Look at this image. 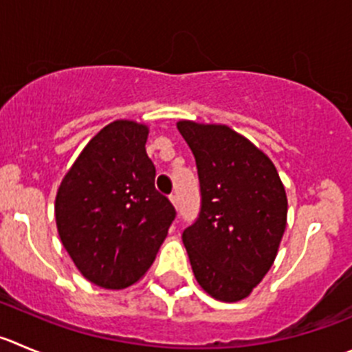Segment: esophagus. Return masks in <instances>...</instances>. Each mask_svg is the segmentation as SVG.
Listing matches in <instances>:
<instances>
[{
	"instance_id": "obj_1",
	"label": "esophagus",
	"mask_w": 352,
	"mask_h": 352,
	"mask_svg": "<svg viewBox=\"0 0 352 352\" xmlns=\"http://www.w3.org/2000/svg\"><path fill=\"white\" fill-rule=\"evenodd\" d=\"M169 200H170V204H173V206H174V209L178 210V206H179V202H178V195H170V197H169Z\"/></svg>"
}]
</instances>
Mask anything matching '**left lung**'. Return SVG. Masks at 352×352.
I'll use <instances>...</instances> for the list:
<instances>
[{"mask_svg":"<svg viewBox=\"0 0 352 352\" xmlns=\"http://www.w3.org/2000/svg\"><path fill=\"white\" fill-rule=\"evenodd\" d=\"M199 169L200 216L183 232L199 285L223 302L252 294L287 228V193L270 157L226 124L178 120Z\"/></svg>","mask_w":352,"mask_h":352,"instance_id":"obj_1","label":"left lung"}]
</instances>
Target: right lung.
Segmentation results:
<instances>
[{"instance_id": "right-lung-1", "label": "right lung", "mask_w": 352, "mask_h": 352, "mask_svg": "<svg viewBox=\"0 0 352 352\" xmlns=\"http://www.w3.org/2000/svg\"><path fill=\"white\" fill-rule=\"evenodd\" d=\"M148 133L131 119L107 124L56 190L60 240L79 273L107 290L128 289L145 276L176 216L155 190Z\"/></svg>"}]
</instances>
